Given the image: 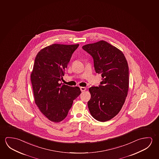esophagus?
Returning <instances> with one entry per match:
<instances>
[{"mask_svg":"<svg viewBox=\"0 0 159 159\" xmlns=\"http://www.w3.org/2000/svg\"><path fill=\"white\" fill-rule=\"evenodd\" d=\"M80 89H81V92H83V91H86V88L85 87H81Z\"/></svg>","mask_w":159,"mask_h":159,"instance_id":"obj_1","label":"esophagus"}]
</instances>
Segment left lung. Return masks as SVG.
<instances>
[{
	"label": "left lung",
	"mask_w": 159,
	"mask_h": 159,
	"mask_svg": "<svg viewBox=\"0 0 159 159\" xmlns=\"http://www.w3.org/2000/svg\"><path fill=\"white\" fill-rule=\"evenodd\" d=\"M82 48L92 56L96 72L102 77L98 87L89 89V111L97 120L108 121L118 114L128 95L127 61L121 51L105 41L87 44Z\"/></svg>",
	"instance_id": "8db88e82"
}]
</instances>
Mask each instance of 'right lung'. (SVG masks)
I'll list each match as a JSON object with an SVG mask.
<instances>
[{"label": "right lung", "mask_w": 159, "mask_h": 159, "mask_svg": "<svg viewBox=\"0 0 159 159\" xmlns=\"http://www.w3.org/2000/svg\"><path fill=\"white\" fill-rule=\"evenodd\" d=\"M78 46L52 44L43 48L36 56L31 74L35 102L51 121L58 123L63 120L73 101L81 94L78 87L60 83Z\"/></svg>", "instance_id": "1"}]
</instances>
